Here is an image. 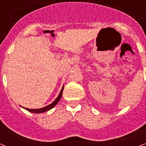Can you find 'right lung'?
<instances>
[{
    "mask_svg": "<svg viewBox=\"0 0 146 146\" xmlns=\"http://www.w3.org/2000/svg\"><path fill=\"white\" fill-rule=\"evenodd\" d=\"M63 90H64V86H63L62 88V90H61L60 92V94H59V96L57 97V98L52 103L42 108H39V109H29V108H24L26 109L29 111H31V112H32V113H42V112H45V111H48L50 109L54 107L57 104V103L60 101V98H62V95Z\"/></svg>",
    "mask_w": 146,
    "mask_h": 146,
    "instance_id": "1",
    "label": "right lung"
}]
</instances>
